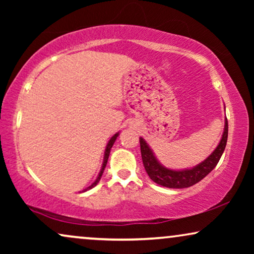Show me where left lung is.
<instances>
[{
    "instance_id": "1",
    "label": "left lung",
    "mask_w": 254,
    "mask_h": 254,
    "mask_svg": "<svg viewBox=\"0 0 254 254\" xmlns=\"http://www.w3.org/2000/svg\"><path fill=\"white\" fill-rule=\"evenodd\" d=\"M228 141V120L224 121V131L217 147L208 157L200 164L193 166L192 169L172 170L165 168L155 157V154L145 142L144 138L140 137L141 156L144 169L152 182L158 185L169 187V189H186V187L195 185L202 180L208 173L214 170L223 154Z\"/></svg>"
}]
</instances>
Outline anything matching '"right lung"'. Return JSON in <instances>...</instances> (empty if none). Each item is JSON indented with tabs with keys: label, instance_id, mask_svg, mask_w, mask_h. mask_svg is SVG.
<instances>
[{
	"label": "right lung",
	"instance_id": "add662e5",
	"mask_svg": "<svg viewBox=\"0 0 254 254\" xmlns=\"http://www.w3.org/2000/svg\"><path fill=\"white\" fill-rule=\"evenodd\" d=\"M119 136V133H117V134H114L112 137H111V140L109 141V143H107V145H106V149H105V154H104V162H103V165H102V169H100V172H99V175H98V177H97V179L95 180V182H93L91 185H90L89 187H86V189L83 190V192H86V190H91L92 187H95L97 184L99 183V180H100V178H102V176H103V172H104V170H105V166H106V164H107V159H109V156H110V151H111V148L113 147V144H114V142H116V140H117V137Z\"/></svg>",
	"mask_w": 254,
	"mask_h": 254
}]
</instances>
